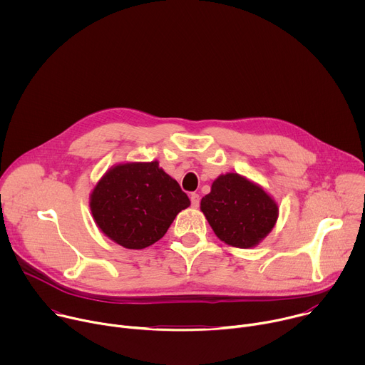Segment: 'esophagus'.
Returning a JSON list of instances; mask_svg holds the SVG:
<instances>
[{
  "label": "esophagus",
  "mask_w": 365,
  "mask_h": 365,
  "mask_svg": "<svg viewBox=\"0 0 365 365\" xmlns=\"http://www.w3.org/2000/svg\"><path fill=\"white\" fill-rule=\"evenodd\" d=\"M200 202V196L197 193H190V203L193 207H197Z\"/></svg>",
  "instance_id": "1"
}]
</instances>
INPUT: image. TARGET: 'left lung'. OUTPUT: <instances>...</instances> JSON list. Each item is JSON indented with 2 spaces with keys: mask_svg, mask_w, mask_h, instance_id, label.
Wrapping results in <instances>:
<instances>
[{
  "mask_svg": "<svg viewBox=\"0 0 365 365\" xmlns=\"http://www.w3.org/2000/svg\"><path fill=\"white\" fill-rule=\"evenodd\" d=\"M200 211L215 235L237 248L262 242L276 225L279 206L259 185L238 173L218 176L200 200Z\"/></svg>",
  "mask_w": 365,
  "mask_h": 365,
  "instance_id": "8db88e82",
  "label": "left lung"
}]
</instances>
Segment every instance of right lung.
Here are the masks:
<instances>
[{
    "label": "right lung",
    "mask_w": 365,
    "mask_h": 365,
    "mask_svg": "<svg viewBox=\"0 0 365 365\" xmlns=\"http://www.w3.org/2000/svg\"><path fill=\"white\" fill-rule=\"evenodd\" d=\"M189 205L187 195L159 168L158 160L113 166L89 196L98 228L130 250H141L159 241Z\"/></svg>",
    "instance_id": "obj_1"
}]
</instances>
